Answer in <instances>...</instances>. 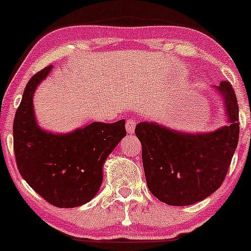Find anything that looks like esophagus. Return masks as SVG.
I'll return each mask as SVG.
<instances>
[{
  "instance_id": "1",
  "label": "esophagus",
  "mask_w": 251,
  "mask_h": 251,
  "mask_svg": "<svg viewBox=\"0 0 251 251\" xmlns=\"http://www.w3.org/2000/svg\"><path fill=\"white\" fill-rule=\"evenodd\" d=\"M126 131H128L129 135H132L133 132H135V128H136V121L135 119H130L126 121Z\"/></svg>"
}]
</instances>
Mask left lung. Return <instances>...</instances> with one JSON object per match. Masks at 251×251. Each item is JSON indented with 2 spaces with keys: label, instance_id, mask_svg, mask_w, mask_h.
I'll use <instances>...</instances> for the list:
<instances>
[{
  "label": "left lung",
  "instance_id": "obj_1",
  "mask_svg": "<svg viewBox=\"0 0 251 251\" xmlns=\"http://www.w3.org/2000/svg\"><path fill=\"white\" fill-rule=\"evenodd\" d=\"M224 104L227 125L209 132H185L156 122H140L146 183L154 197L169 205H190L221 187L239 142V106L228 81L214 87Z\"/></svg>",
  "mask_w": 251,
  "mask_h": 251
}]
</instances>
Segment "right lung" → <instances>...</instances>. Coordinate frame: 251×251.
Masks as SVG:
<instances>
[{"label":"right lung","mask_w":251,"mask_h":251,"mask_svg":"<svg viewBox=\"0 0 251 251\" xmlns=\"http://www.w3.org/2000/svg\"><path fill=\"white\" fill-rule=\"evenodd\" d=\"M52 67L32 76L24 90L13 121L17 167L27 184L54 207H80L97 195L105 161L126 135V121L92 122L67 133L41 128L33 97Z\"/></svg>","instance_id":"right-lung-1"}]
</instances>
